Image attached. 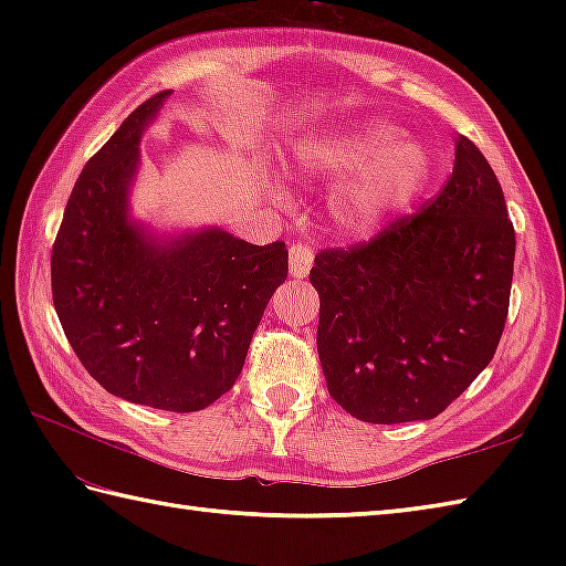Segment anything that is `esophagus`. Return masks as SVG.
<instances>
[{"instance_id":"34e87169","label":"esophagus","mask_w":566,"mask_h":566,"mask_svg":"<svg viewBox=\"0 0 566 566\" xmlns=\"http://www.w3.org/2000/svg\"><path fill=\"white\" fill-rule=\"evenodd\" d=\"M311 264H314V250H311L308 243H302V240H296V243L290 245V272L296 280H304L311 272Z\"/></svg>"}]
</instances>
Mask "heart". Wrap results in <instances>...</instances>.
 Wrapping results in <instances>:
<instances>
[{
    "mask_svg": "<svg viewBox=\"0 0 566 566\" xmlns=\"http://www.w3.org/2000/svg\"><path fill=\"white\" fill-rule=\"evenodd\" d=\"M296 172L340 182L333 219L347 235L365 238L426 195L436 160L423 140L371 118L316 140L296 158Z\"/></svg>",
    "mask_w": 566,
    "mask_h": 566,
    "instance_id": "heart-1",
    "label": "heart"
}]
</instances>
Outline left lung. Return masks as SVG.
<instances>
[{
    "instance_id": "8db88e82",
    "label": "left lung",
    "mask_w": 566,
    "mask_h": 566,
    "mask_svg": "<svg viewBox=\"0 0 566 566\" xmlns=\"http://www.w3.org/2000/svg\"><path fill=\"white\" fill-rule=\"evenodd\" d=\"M513 258L499 179L460 136L448 185L423 211L314 260L316 345L333 399L381 426L442 413L496 353Z\"/></svg>"
}]
</instances>
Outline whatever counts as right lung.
Returning a JSON list of instances; mask_svg holds the SVG:
<instances>
[{
    "label": "right lung",
    "mask_w": 566,
    "mask_h": 566,
    "mask_svg": "<svg viewBox=\"0 0 566 566\" xmlns=\"http://www.w3.org/2000/svg\"><path fill=\"white\" fill-rule=\"evenodd\" d=\"M167 97L143 102L84 165L53 243L51 286L67 343L106 391L191 413L235 384L290 252L221 228L158 240L128 219L138 143Z\"/></svg>",
    "instance_id": "obj_1"
}]
</instances>
